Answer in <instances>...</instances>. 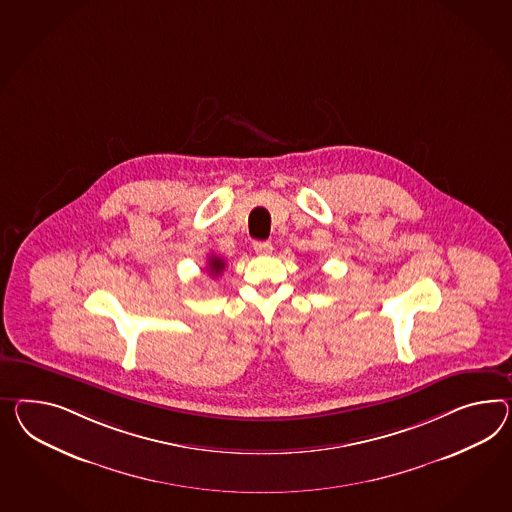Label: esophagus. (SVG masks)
<instances>
[{"label":"esophagus","instance_id":"34e87169","mask_svg":"<svg viewBox=\"0 0 512 512\" xmlns=\"http://www.w3.org/2000/svg\"><path fill=\"white\" fill-rule=\"evenodd\" d=\"M254 252L260 256H269L273 252V243L271 241H254Z\"/></svg>","mask_w":512,"mask_h":512}]
</instances>
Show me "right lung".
Segmentation results:
<instances>
[{
	"mask_svg": "<svg viewBox=\"0 0 512 512\" xmlns=\"http://www.w3.org/2000/svg\"><path fill=\"white\" fill-rule=\"evenodd\" d=\"M224 265H226V263H224V260H221L219 256H213V254H211L210 260H208V269H210L211 275H221V273H223L224 271Z\"/></svg>",
	"mask_w": 512,
	"mask_h": 512,
	"instance_id": "obj_1",
	"label": "right lung"
}]
</instances>
